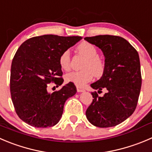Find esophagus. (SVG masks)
Wrapping results in <instances>:
<instances>
[{
    "mask_svg": "<svg viewBox=\"0 0 152 152\" xmlns=\"http://www.w3.org/2000/svg\"><path fill=\"white\" fill-rule=\"evenodd\" d=\"M77 92H84L85 89H83V88L80 87V86H77Z\"/></svg>",
    "mask_w": 152,
    "mask_h": 152,
    "instance_id": "1",
    "label": "esophagus"
}]
</instances>
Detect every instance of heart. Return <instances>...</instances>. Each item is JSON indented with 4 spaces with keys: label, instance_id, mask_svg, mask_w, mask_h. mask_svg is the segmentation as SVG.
Segmentation results:
<instances>
[{
    "label": "heart",
    "instance_id": "heart-1",
    "mask_svg": "<svg viewBox=\"0 0 152 152\" xmlns=\"http://www.w3.org/2000/svg\"><path fill=\"white\" fill-rule=\"evenodd\" d=\"M77 50L82 55L86 57L83 65V70L75 71L68 73L65 79L69 83H72L78 86H83L92 80L93 74L99 77L104 71V63L99 57V50L93 45L89 42H82L77 47ZM60 66L63 70L68 71L70 69V53L66 50L60 54L59 58Z\"/></svg>",
    "mask_w": 152,
    "mask_h": 152
}]
</instances>
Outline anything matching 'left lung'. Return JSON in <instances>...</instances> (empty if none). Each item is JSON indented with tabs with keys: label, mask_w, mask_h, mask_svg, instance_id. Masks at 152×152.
Returning a JSON list of instances; mask_svg holds the SVG:
<instances>
[{
	"label": "left lung",
	"mask_w": 152,
	"mask_h": 152,
	"mask_svg": "<svg viewBox=\"0 0 152 152\" xmlns=\"http://www.w3.org/2000/svg\"><path fill=\"white\" fill-rule=\"evenodd\" d=\"M84 39L99 47L105 57L103 75L91 87L98 93L103 88L108 90L102 97L92 92L94 99L86 111V118L99 128L115 126L137 107L142 84L138 52L120 37L100 35Z\"/></svg>",
	"instance_id": "left-lung-1"
}]
</instances>
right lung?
<instances>
[{"label": "right lung", "mask_w": 152, "mask_h": 152, "mask_svg": "<svg viewBox=\"0 0 152 152\" xmlns=\"http://www.w3.org/2000/svg\"><path fill=\"white\" fill-rule=\"evenodd\" d=\"M80 37L43 35L26 40L15 53L11 66L10 92L15 112L21 120L35 128L57 125L66 101L77 92L69 83L59 91L48 92V83H63L59 63L64 50L75 45Z\"/></svg>", "instance_id": "add662e5"}]
</instances>
